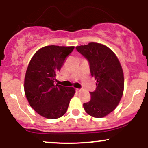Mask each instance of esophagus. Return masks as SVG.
Instances as JSON below:
<instances>
[{
    "instance_id": "1",
    "label": "esophagus",
    "mask_w": 148,
    "mask_h": 148,
    "mask_svg": "<svg viewBox=\"0 0 148 148\" xmlns=\"http://www.w3.org/2000/svg\"><path fill=\"white\" fill-rule=\"evenodd\" d=\"M81 90L79 89V88H76V91L77 92H81Z\"/></svg>"
}]
</instances>
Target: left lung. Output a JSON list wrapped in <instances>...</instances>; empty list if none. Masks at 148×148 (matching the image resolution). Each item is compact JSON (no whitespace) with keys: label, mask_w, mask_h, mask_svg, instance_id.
<instances>
[{"label":"left lung","mask_w":148,"mask_h":148,"mask_svg":"<svg viewBox=\"0 0 148 148\" xmlns=\"http://www.w3.org/2000/svg\"><path fill=\"white\" fill-rule=\"evenodd\" d=\"M88 61L91 76L97 80L96 90L90 92L91 99L84 103L88 114L103 118L118 106L124 90V75L118 58L109 48L99 43L76 47Z\"/></svg>","instance_id":"8db88e82"}]
</instances>
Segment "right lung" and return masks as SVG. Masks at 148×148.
<instances>
[{"label": "right lung", "instance_id": "1", "mask_svg": "<svg viewBox=\"0 0 148 148\" xmlns=\"http://www.w3.org/2000/svg\"><path fill=\"white\" fill-rule=\"evenodd\" d=\"M74 48L47 46L35 53L28 66L24 81L25 96L30 106L46 118L62 117L75 93L74 88L56 84V74Z\"/></svg>", "mask_w": 148, "mask_h": 148}]
</instances>
